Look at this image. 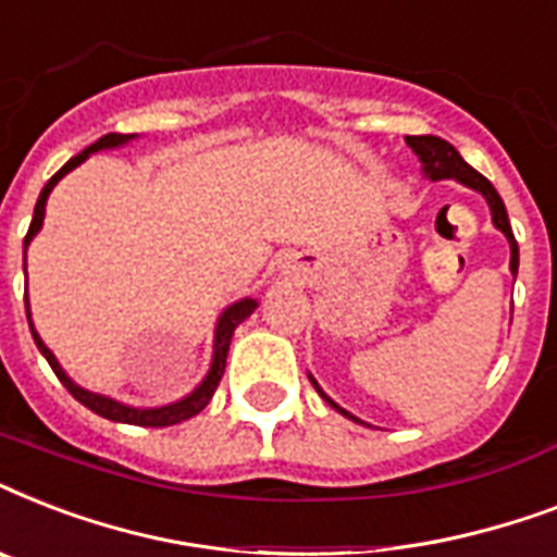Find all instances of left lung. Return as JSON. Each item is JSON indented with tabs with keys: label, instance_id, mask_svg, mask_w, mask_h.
I'll return each mask as SVG.
<instances>
[{
	"label": "left lung",
	"instance_id": "1",
	"mask_svg": "<svg viewBox=\"0 0 557 557\" xmlns=\"http://www.w3.org/2000/svg\"><path fill=\"white\" fill-rule=\"evenodd\" d=\"M407 147L419 156V161H422V173L431 182H442V178H457L459 185L471 187V190L483 193V199L488 201V208H492V222L497 231H503L506 234V239H509V248H511V262L509 269L511 274H518V262H520V253H518V243H515V234H511V225H509V213H506V205H503L500 193L494 190V185L488 182L485 176H480L471 164H466V159L459 156L457 147L448 141H442V138H436V135H407L405 138ZM312 379V375H309ZM314 389L321 393L323 398H326V405L335 407L338 413H344L347 419H352V422H361V419H356L352 413H347L344 407L335 405L326 393L321 389V384L312 379Z\"/></svg>",
	"mask_w": 557,
	"mask_h": 557
}]
</instances>
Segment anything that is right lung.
<instances>
[{"label":"right lung","instance_id":"1","mask_svg":"<svg viewBox=\"0 0 557 557\" xmlns=\"http://www.w3.org/2000/svg\"><path fill=\"white\" fill-rule=\"evenodd\" d=\"M133 138H135V135H121V133L103 135V138H98V141L91 144V147H86L83 152H77L72 161H65L63 168L57 170L54 176L48 178V185L42 187V193H39L37 208H34V219H30L28 234H25V243H22V251H28L30 239L39 234V227H42V219H46L48 193L54 190L57 182H60L65 173H72L77 164H83V161L89 159L91 152L115 150V147H124V144H129ZM253 309H257V300H251V297H243V300H236V304H231L225 312L219 314L216 335H213V361H210V370H208V375H205V381H201L199 387L193 389L190 396L178 398V401H173V405H164V407H133V405H124V401H115V398L100 396V393H91V389L81 387V384H74V381L65 375V370L60 367V361L54 358V352H51L46 344H42V338H39L37 330H34V323H30L28 292H25V312H28V326H30V335H34V344H37L39 352L46 356V361L51 364V370H54L57 379L63 381V387L69 389V393H72V396L77 398L81 405L89 407L91 413L103 416V419H109V422L141 424V428H168V424H178V422H185V419H190V416H196L199 410H205V407H208V401L213 398V393H216L219 381H222V372H225V358H227V347H231V335H234L236 326H239V323H243L245 318L253 312Z\"/></svg>","mask_w":557,"mask_h":557}]
</instances>
